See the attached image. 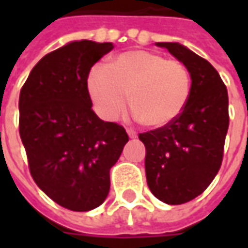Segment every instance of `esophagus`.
I'll return each instance as SVG.
<instances>
[{"label": "esophagus", "mask_w": 248, "mask_h": 248, "mask_svg": "<svg viewBox=\"0 0 248 248\" xmlns=\"http://www.w3.org/2000/svg\"><path fill=\"white\" fill-rule=\"evenodd\" d=\"M127 134H128V137L131 139H135L137 137H138V134H137V132H135L134 129H127Z\"/></svg>", "instance_id": "obj_1"}]
</instances>
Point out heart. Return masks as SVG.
I'll return each mask as SVG.
<instances>
[{
	"instance_id": "1",
	"label": "heart",
	"mask_w": 248,
	"mask_h": 248,
	"mask_svg": "<svg viewBox=\"0 0 248 248\" xmlns=\"http://www.w3.org/2000/svg\"><path fill=\"white\" fill-rule=\"evenodd\" d=\"M92 105L103 120L113 121L127 106L150 127L175 121L190 98L192 76L185 63L149 51H128L106 64H95L87 76Z\"/></svg>"
}]
</instances>
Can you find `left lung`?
<instances>
[{"mask_svg": "<svg viewBox=\"0 0 248 248\" xmlns=\"http://www.w3.org/2000/svg\"><path fill=\"white\" fill-rule=\"evenodd\" d=\"M192 76L182 114L166 127L139 134L146 148L150 192L167 204H184L202 195L218 174L229 127L228 91L213 64L178 43H157Z\"/></svg>", "mask_w": 248, "mask_h": 248, "instance_id": "obj_1", "label": "left lung"}]
</instances>
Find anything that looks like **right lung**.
Segmentation results:
<instances>
[{"label": "right lung", "mask_w": 248, "mask_h": 248, "mask_svg": "<svg viewBox=\"0 0 248 248\" xmlns=\"http://www.w3.org/2000/svg\"><path fill=\"white\" fill-rule=\"evenodd\" d=\"M111 43L73 41L46 53L19 96V134L34 182L55 203L90 211L109 195L110 168L128 142L123 125L100 120L87 90L91 67Z\"/></svg>", "instance_id": "add662e5"}]
</instances>
